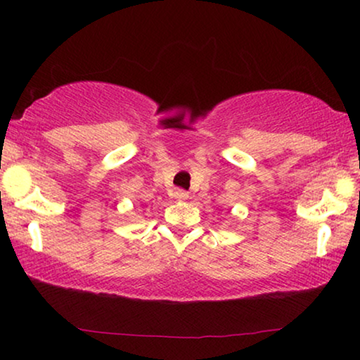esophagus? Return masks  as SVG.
I'll list each match as a JSON object with an SVG mask.
<instances>
[{"label":"esophagus","mask_w":360,"mask_h":360,"mask_svg":"<svg viewBox=\"0 0 360 360\" xmlns=\"http://www.w3.org/2000/svg\"><path fill=\"white\" fill-rule=\"evenodd\" d=\"M174 196H175L176 200H186V198H188V191H185V190H181V188H176L174 191Z\"/></svg>","instance_id":"34e87169"}]
</instances>
